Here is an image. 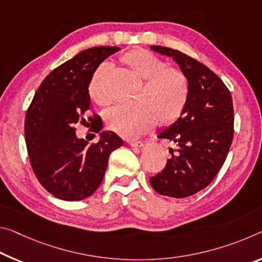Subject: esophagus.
Segmentation results:
<instances>
[{"mask_svg": "<svg viewBox=\"0 0 262 262\" xmlns=\"http://www.w3.org/2000/svg\"><path fill=\"white\" fill-rule=\"evenodd\" d=\"M128 144L133 148H142L144 146L143 142H141V141H135V140H129L128 141Z\"/></svg>", "mask_w": 262, "mask_h": 262, "instance_id": "esophagus-1", "label": "esophagus"}]
</instances>
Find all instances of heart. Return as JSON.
<instances>
[{
  "label": "heart",
  "mask_w": 262,
  "mask_h": 262,
  "mask_svg": "<svg viewBox=\"0 0 262 262\" xmlns=\"http://www.w3.org/2000/svg\"><path fill=\"white\" fill-rule=\"evenodd\" d=\"M120 61L142 82L136 93L135 106H119L107 112L105 120L110 129L132 139L148 132L157 119L164 124L176 121L189 99L185 74L144 49L130 50L121 56ZM110 76V66L102 64L90 80V97L99 106L111 103Z\"/></svg>",
  "instance_id": "1"
}]
</instances>
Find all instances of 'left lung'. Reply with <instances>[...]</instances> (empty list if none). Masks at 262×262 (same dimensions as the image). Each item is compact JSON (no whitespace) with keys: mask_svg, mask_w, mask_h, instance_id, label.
<instances>
[{"mask_svg":"<svg viewBox=\"0 0 262 262\" xmlns=\"http://www.w3.org/2000/svg\"><path fill=\"white\" fill-rule=\"evenodd\" d=\"M150 49L180 66L189 81V99L177 121L157 135L178 148L170 149L171 159L149 182L160 194L185 198L206 188L223 167L233 140V102L222 79L204 64L178 50Z\"/></svg>","mask_w":262,"mask_h":262,"instance_id":"left-lung-1","label":"left lung"}]
</instances>
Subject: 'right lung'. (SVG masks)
Here are the masks:
<instances>
[{"label": "right lung", "mask_w": 262, "mask_h": 262, "mask_svg": "<svg viewBox=\"0 0 262 262\" xmlns=\"http://www.w3.org/2000/svg\"><path fill=\"white\" fill-rule=\"evenodd\" d=\"M118 47H94L65 61L44 79L24 123L32 170L41 186L63 201H81L101 184L111 152L123 144L114 132H100L98 115L89 118L98 143L78 139L74 124L90 110L89 84L95 70Z\"/></svg>", "instance_id": "right-lung-1"}]
</instances>
